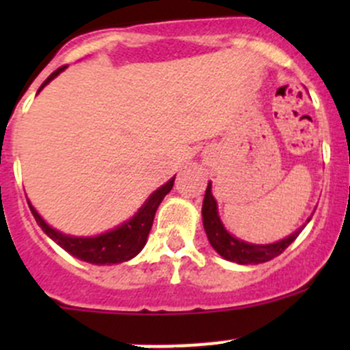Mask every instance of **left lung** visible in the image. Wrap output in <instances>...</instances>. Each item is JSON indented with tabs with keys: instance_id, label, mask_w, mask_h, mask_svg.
I'll return each instance as SVG.
<instances>
[{
	"instance_id": "1",
	"label": "left lung",
	"mask_w": 350,
	"mask_h": 350,
	"mask_svg": "<svg viewBox=\"0 0 350 350\" xmlns=\"http://www.w3.org/2000/svg\"><path fill=\"white\" fill-rule=\"evenodd\" d=\"M201 215H203V227L211 247L224 259L237 264H260L274 259V257L280 256L286 247L298 237L303 228H298L295 234L283 239V241L267 243V245H256V243L239 241V239H235L234 235H230L225 230L224 224H221L220 217H218L217 201H215L213 195H211V183H208L206 193H204ZM306 221H310V218Z\"/></svg>"
}]
</instances>
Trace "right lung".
<instances>
[{
    "label": "right lung",
    "instance_id": "1",
    "mask_svg": "<svg viewBox=\"0 0 350 350\" xmlns=\"http://www.w3.org/2000/svg\"><path fill=\"white\" fill-rule=\"evenodd\" d=\"M61 70H64V67H59L57 70H54L44 81L40 90L45 84L51 83ZM172 185H174V178L169 179L159 189H155L152 195L149 196V200L140 206V210L129 221L107 232V234L96 235V237H70V235L61 234V232H57L55 228L49 227L45 224L44 218L37 213V210L31 206L30 201H28V206H30L31 215L35 217L37 224L40 225L42 230L55 243H59L62 249L67 250L70 256L77 257L81 260H86L90 264H98V266H101V264H118L130 260L144 249L150 228H152L155 211H157L159 204L164 200V196L172 189Z\"/></svg>",
    "mask_w": 350,
    "mask_h": 350
}]
</instances>
